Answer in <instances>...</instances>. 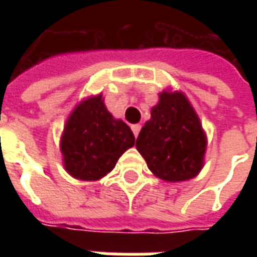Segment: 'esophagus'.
<instances>
[{
	"label": "esophagus",
	"mask_w": 257,
	"mask_h": 257,
	"mask_svg": "<svg viewBox=\"0 0 257 257\" xmlns=\"http://www.w3.org/2000/svg\"><path fill=\"white\" fill-rule=\"evenodd\" d=\"M140 129H142V126L140 125H132V132H134V135L138 138V135H139Z\"/></svg>",
	"instance_id": "esophagus-1"
}]
</instances>
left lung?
Returning a JSON list of instances; mask_svg holds the SVG:
<instances>
[{
    "label": "left lung",
    "mask_w": 257,
    "mask_h": 257,
    "mask_svg": "<svg viewBox=\"0 0 257 257\" xmlns=\"http://www.w3.org/2000/svg\"><path fill=\"white\" fill-rule=\"evenodd\" d=\"M136 149L156 176L183 182L204 165L206 138L190 101L180 92H162L136 139Z\"/></svg>",
    "instance_id": "left-lung-1"
}]
</instances>
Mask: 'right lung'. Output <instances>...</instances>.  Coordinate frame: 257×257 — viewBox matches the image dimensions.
Instances as JSON below:
<instances>
[{"label": "right lung", "instance_id": "obj_1", "mask_svg": "<svg viewBox=\"0 0 257 257\" xmlns=\"http://www.w3.org/2000/svg\"><path fill=\"white\" fill-rule=\"evenodd\" d=\"M134 145L131 128L114 119L99 95L74 108L66 122L60 150L64 168L73 178L97 180L111 172L118 158Z\"/></svg>", "mask_w": 257, "mask_h": 257}]
</instances>
